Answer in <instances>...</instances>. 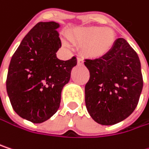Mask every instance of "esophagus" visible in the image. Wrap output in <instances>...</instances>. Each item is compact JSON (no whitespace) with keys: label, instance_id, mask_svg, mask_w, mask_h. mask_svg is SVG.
<instances>
[{"label":"esophagus","instance_id":"34e87169","mask_svg":"<svg viewBox=\"0 0 149 149\" xmlns=\"http://www.w3.org/2000/svg\"><path fill=\"white\" fill-rule=\"evenodd\" d=\"M77 64L79 65H83L84 64V60L81 58V57H77Z\"/></svg>","mask_w":149,"mask_h":149}]
</instances>
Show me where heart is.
Returning a JSON list of instances; mask_svg holds the SVG:
<instances>
[{
    "mask_svg": "<svg viewBox=\"0 0 149 149\" xmlns=\"http://www.w3.org/2000/svg\"><path fill=\"white\" fill-rule=\"evenodd\" d=\"M69 39L79 46L82 53L89 58L99 59L107 55L113 47L115 42L114 31L110 28L101 27H84L75 30L68 35ZM63 45L69 47L65 41Z\"/></svg>",
    "mask_w": 149,
    "mask_h": 149,
    "instance_id": "b5f03b06",
    "label": "heart"
}]
</instances>
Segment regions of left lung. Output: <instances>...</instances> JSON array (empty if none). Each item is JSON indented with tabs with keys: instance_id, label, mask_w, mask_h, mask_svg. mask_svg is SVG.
Returning <instances> with one entry per match:
<instances>
[{
	"instance_id": "1",
	"label": "left lung",
	"mask_w": 149,
	"mask_h": 149,
	"mask_svg": "<svg viewBox=\"0 0 149 149\" xmlns=\"http://www.w3.org/2000/svg\"><path fill=\"white\" fill-rule=\"evenodd\" d=\"M89 71L85 85L88 113L98 124L113 125L136 109L143 86L137 54L124 38H118L111 51L99 59H86Z\"/></svg>"
}]
</instances>
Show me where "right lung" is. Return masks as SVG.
I'll list each match as a JSON object with an SVG mask.
<instances>
[{"label":"right lung","instance_id":"add662e5","mask_svg":"<svg viewBox=\"0 0 149 149\" xmlns=\"http://www.w3.org/2000/svg\"><path fill=\"white\" fill-rule=\"evenodd\" d=\"M54 21L39 22L22 40L8 67L7 92L15 113L34 124L54 114L61 104V91L71 78L77 58L61 61V47Z\"/></svg>","mask_w":149,"mask_h":149}]
</instances>
